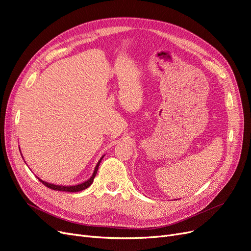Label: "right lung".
<instances>
[{"mask_svg":"<svg viewBox=\"0 0 251 251\" xmlns=\"http://www.w3.org/2000/svg\"><path fill=\"white\" fill-rule=\"evenodd\" d=\"M20 151H21V150H20ZM22 157H23V155H22ZM103 157H104V155L102 156L101 158H100V160L97 162V164H96V166H95V170H94V172H93V175L91 176L90 179H88L87 181L82 182V183H80V184L72 185V186H65V185H55V184H51V183H49V182H45V181L41 180L40 178H38V180H39L42 184H44L46 187H49V188H50V189H52V190H57V191L78 192V191H81V190H85L86 188H88L89 186H91V184L93 183V181H94V178H95V176H96L97 171H98V168H99V164H100V162H101V160H102V158H103Z\"/></svg>","mask_w":251,"mask_h":251,"instance_id":"right-lung-1","label":"right lung"}]
</instances>
